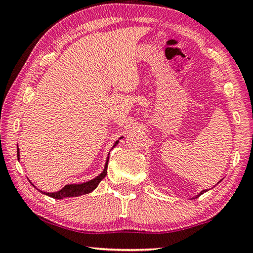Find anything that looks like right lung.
Instances as JSON below:
<instances>
[{"mask_svg": "<svg viewBox=\"0 0 253 253\" xmlns=\"http://www.w3.org/2000/svg\"><path fill=\"white\" fill-rule=\"evenodd\" d=\"M104 175H106V171H103V173L100 175L99 177L91 180V182H89V183H85L83 185L66 186V187L63 190H60L59 193L51 194V196H54L55 198H64V197H69V196H78V195H83V194L91 192V190L98 185L100 180H101V178Z\"/></svg>", "mask_w": 253, "mask_h": 253, "instance_id": "add662e5", "label": "right lung"}]
</instances>
